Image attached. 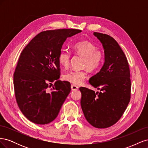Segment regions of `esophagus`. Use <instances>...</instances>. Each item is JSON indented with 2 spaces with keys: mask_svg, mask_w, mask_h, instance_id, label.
<instances>
[{
  "mask_svg": "<svg viewBox=\"0 0 148 148\" xmlns=\"http://www.w3.org/2000/svg\"><path fill=\"white\" fill-rule=\"evenodd\" d=\"M71 88L72 91H76V90H77V89H78V87L77 86H76V85H75V84H71Z\"/></svg>",
  "mask_w": 148,
  "mask_h": 148,
  "instance_id": "esophagus-1",
  "label": "esophagus"
}]
</instances>
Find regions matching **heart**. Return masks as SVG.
Listing matches in <instances>:
<instances>
[{
  "instance_id": "obj_1",
  "label": "heart",
  "mask_w": 148,
  "mask_h": 148,
  "mask_svg": "<svg viewBox=\"0 0 148 148\" xmlns=\"http://www.w3.org/2000/svg\"><path fill=\"white\" fill-rule=\"evenodd\" d=\"M73 51L83 57L82 66L89 71H96L101 68L104 60V53L92 42L88 41H79L74 44ZM71 53L67 50H62L59 55V62L65 68L70 64ZM87 73L84 70H72L65 75L64 79L74 84H82L86 78Z\"/></svg>"
}]
</instances>
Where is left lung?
Returning <instances> with one entry per match:
<instances>
[{
	"instance_id": "8db88e82",
	"label": "left lung",
	"mask_w": 148,
	"mask_h": 148,
	"mask_svg": "<svg viewBox=\"0 0 148 148\" xmlns=\"http://www.w3.org/2000/svg\"><path fill=\"white\" fill-rule=\"evenodd\" d=\"M93 34L102 44L104 63L89 83L100 91L79 88L81 107L92 126L106 128L118 122L130 101V72L126 56L117 42L106 34Z\"/></svg>"
}]
</instances>
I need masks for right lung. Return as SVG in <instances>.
Listing matches in <instances>:
<instances>
[{"label": "right lung", "instance_id": "1", "mask_svg": "<svg viewBox=\"0 0 148 148\" xmlns=\"http://www.w3.org/2000/svg\"><path fill=\"white\" fill-rule=\"evenodd\" d=\"M81 32L75 29L42 31L21 52L13 85L18 106L31 122L45 125L57 117L71 91L69 82L58 80L59 55L66 38Z\"/></svg>", "mask_w": 148, "mask_h": 148}]
</instances>
